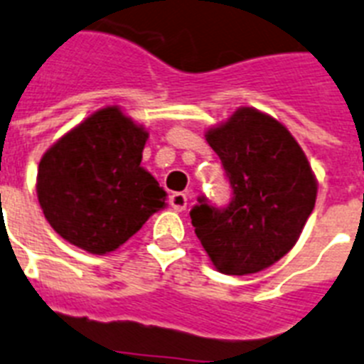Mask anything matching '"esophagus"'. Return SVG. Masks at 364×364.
Wrapping results in <instances>:
<instances>
[{
  "instance_id": "1",
  "label": "esophagus",
  "mask_w": 364,
  "mask_h": 364,
  "mask_svg": "<svg viewBox=\"0 0 364 364\" xmlns=\"http://www.w3.org/2000/svg\"><path fill=\"white\" fill-rule=\"evenodd\" d=\"M171 208L176 210V212H182V210L188 208V195L186 193H173L169 197Z\"/></svg>"
}]
</instances>
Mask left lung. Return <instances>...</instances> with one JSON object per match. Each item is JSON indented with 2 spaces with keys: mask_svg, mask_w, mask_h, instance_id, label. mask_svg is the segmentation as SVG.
Returning a JSON list of instances; mask_svg holds the SVG:
<instances>
[{
  "mask_svg": "<svg viewBox=\"0 0 364 364\" xmlns=\"http://www.w3.org/2000/svg\"><path fill=\"white\" fill-rule=\"evenodd\" d=\"M223 164L232 200L215 208L199 197L189 215L215 268L247 275L269 268L294 247L316 203V178L292 134L273 117L240 107L206 132Z\"/></svg>",
  "mask_w": 364,
  "mask_h": 364,
  "instance_id": "1",
  "label": "left lung"
}]
</instances>
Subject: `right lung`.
Wrapping results in <instances>:
<instances>
[{
	"instance_id": "obj_1",
	"label": "right lung",
	"mask_w": 364,
	"mask_h": 364,
	"mask_svg": "<svg viewBox=\"0 0 364 364\" xmlns=\"http://www.w3.org/2000/svg\"><path fill=\"white\" fill-rule=\"evenodd\" d=\"M149 132L104 107L72 128L38 164L37 195L61 238L92 255L121 247L165 206V191L141 167Z\"/></svg>"
}]
</instances>
